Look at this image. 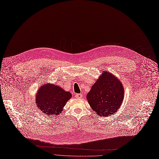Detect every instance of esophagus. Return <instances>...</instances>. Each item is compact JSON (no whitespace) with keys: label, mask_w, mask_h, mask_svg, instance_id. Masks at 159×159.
Here are the masks:
<instances>
[{"label":"esophagus","mask_w":159,"mask_h":159,"mask_svg":"<svg viewBox=\"0 0 159 159\" xmlns=\"http://www.w3.org/2000/svg\"><path fill=\"white\" fill-rule=\"evenodd\" d=\"M75 97H76V98H82V94H79V93H78V94H76L75 95Z\"/></svg>","instance_id":"34e87169"}]
</instances>
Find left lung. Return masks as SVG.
<instances>
[{"mask_svg":"<svg viewBox=\"0 0 159 159\" xmlns=\"http://www.w3.org/2000/svg\"><path fill=\"white\" fill-rule=\"evenodd\" d=\"M122 84L111 73L104 71L91 87L86 98L93 110L101 116L115 113L124 100Z\"/></svg>","mask_w":159,"mask_h":159,"instance_id":"1","label":"left lung"}]
</instances>
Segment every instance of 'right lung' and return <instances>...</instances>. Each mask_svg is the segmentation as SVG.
<instances>
[{
	"label": "right lung",
	"instance_id": "add662e5",
	"mask_svg": "<svg viewBox=\"0 0 159 159\" xmlns=\"http://www.w3.org/2000/svg\"><path fill=\"white\" fill-rule=\"evenodd\" d=\"M71 98L68 91L53 84H44L37 91L35 103L48 116L59 115L67 101Z\"/></svg>",
	"mask_w": 159,
	"mask_h": 159
}]
</instances>
